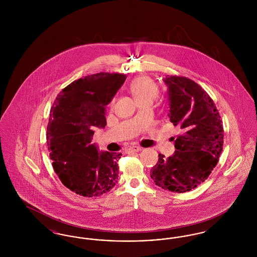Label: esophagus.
<instances>
[{
	"mask_svg": "<svg viewBox=\"0 0 257 257\" xmlns=\"http://www.w3.org/2000/svg\"><path fill=\"white\" fill-rule=\"evenodd\" d=\"M141 150H143V147L133 146V147H129L127 149V152L128 153H130V152H138V151H141Z\"/></svg>",
	"mask_w": 257,
	"mask_h": 257,
	"instance_id": "1",
	"label": "esophagus"
}]
</instances>
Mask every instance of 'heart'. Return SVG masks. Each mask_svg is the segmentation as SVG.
I'll return each instance as SVG.
<instances>
[{"label": "heart", "mask_w": 257, "mask_h": 257, "mask_svg": "<svg viewBox=\"0 0 257 257\" xmlns=\"http://www.w3.org/2000/svg\"><path fill=\"white\" fill-rule=\"evenodd\" d=\"M130 91L137 102H152L153 99L158 94V86L151 78L147 76H141L132 81L130 85ZM112 104L113 101L110 103V105Z\"/></svg>", "instance_id": "b5f03b06"}]
</instances>
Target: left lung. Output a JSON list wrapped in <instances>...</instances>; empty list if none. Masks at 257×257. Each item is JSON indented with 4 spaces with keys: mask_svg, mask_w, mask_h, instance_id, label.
Returning <instances> with one entry per match:
<instances>
[{
    "mask_svg": "<svg viewBox=\"0 0 257 257\" xmlns=\"http://www.w3.org/2000/svg\"><path fill=\"white\" fill-rule=\"evenodd\" d=\"M170 100L169 117L181 134L174 141L175 152L159 154L150 176L157 186L186 193L204 182L217 166L222 151L223 127L220 113L207 92L193 80L167 76Z\"/></svg>",
    "mask_w": 257,
    "mask_h": 257,
    "instance_id": "left-lung-1",
    "label": "left lung"
}]
</instances>
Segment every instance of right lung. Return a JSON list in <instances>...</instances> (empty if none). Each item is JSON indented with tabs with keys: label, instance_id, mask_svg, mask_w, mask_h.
Returning a JSON list of instances; mask_svg holds the SVG:
<instances>
[{
	"label": "right lung",
	"instance_id": "1",
	"mask_svg": "<svg viewBox=\"0 0 257 257\" xmlns=\"http://www.w3.org/2000/svg\"><path fill=\"white\" fill-rule=\"evenodd\" d=\"M126 80L124 74L86 76L64 87L56 98L47 125V146L61 183L80 196H99L118 180L121 153L98 151L94 129L107 124L105 107Z\"/></svg>",
	"mask_w": 257,
	"mask_h": 257
}]
</instances>
